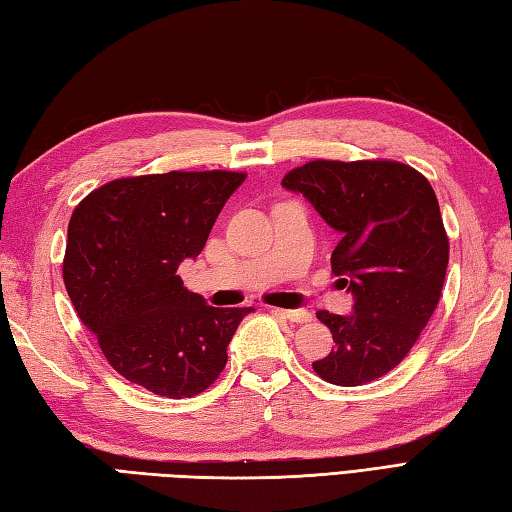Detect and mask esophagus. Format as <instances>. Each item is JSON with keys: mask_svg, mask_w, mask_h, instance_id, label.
<instances>
[{"mask_svg": "<svg viewBox=\"0 0 512 512\" xmlns=\"http://www.w3.org/2000/svg\"><path fill=\"white\" fill-rule=\"evenodd\" d=\"M278 316H283V318H287V320H291V322H309L311 320V311H307V309H274Z\"/></svg>", "mask_w": 512, "mask_h": 512, "instance_id": "1", "label": "esophagus"}]
</instances>
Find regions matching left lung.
<instances>
[{"instance_id": "obj_1", "label": "left lung", "mask_w": 512, "mask_h": 512, "mask_svg": "<svg viewBox=\"0 0 512 512\" xmlns=\"http://www.w3.org/2000/svg\"><path fill=\"white\" fill-rule=\"evenodd\" d=\"M340 234L331 269L353 294V314L318 311L336 347L314 362L322 380L358 387L406 358L440 302L448 236L431 183L398 161H309L285 174Z\"/></svg>"}]
</instances>
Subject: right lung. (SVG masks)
<instances>
[{"mask_svg":"<svg viewBox=\"0 0 512 512\" xmlns=\"http://www.w3.org/2000/svg\"><path fill=\"white\" fill-rule=\"evenodd\" d=\"M243 172H168L117 179L72 212L64 283L110 367L181 400L227 364V344L252 307L218 309L187 291L176 269L203 252Z\"/></svg>","mask_w":512,"mask_h":512,"instance_id":"add662e5","label":"right lung"}]
</instances>
